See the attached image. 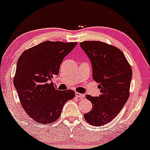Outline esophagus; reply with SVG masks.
Returning a JSON list of instances; mask_svg holds the SVG:
<instances>
[{"label":"esophagus","instance_id":"esophagus-1","mask_svg":"<svg viewBox=\"0 0 150 150\" xmlns=\"http://www.w3.org/2000/svg\"><path fill=\"white\" fill-rule=\"evenodd\" d=\"M76 96L78 98H80V99H83V97H84V95L82 94H80V93L79 92H76Z\"/></svg>","mask_w":150,"mask_h":150}]
</instances>
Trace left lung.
I'll return each mask as SVG.
<instances>
[{
    "label": "left lung",
    "mask_w": 150,
    "mask_h": 150,
    "mask_svg": "<svg viewBox=\"0 0 150 150\" xmlns=\"http://www.w3.org/2000/svg\"><path fill=\"white\" fill-rule=\"evenodd\" d=\"M80 46L92 65L93 79L99 83V96L86 95L93 109L83 115L89 125H107L120 113L129 96L132 71L123 52L101 41H83Z\"/></svg>",
    "instance_id": "1"
}]
</instances>
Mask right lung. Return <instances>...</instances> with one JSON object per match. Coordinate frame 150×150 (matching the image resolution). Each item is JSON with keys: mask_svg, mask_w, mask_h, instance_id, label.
I'll return each instance as SVG.
<instances>
[{"mask_svg": "<svg viewBox=\"0 0 150 150\" xmlns=\"http://www.w3.org/2000/svg\"><path fill=\"white\" fill-rule=\"evenodd\" d=\"M76 44L46 41L25 50L18 60L14 86L23 109L38 123L55 122L64 104L74 98V91L57 90L50 80L58 75L64 57Z\"/></svg>", "mask_w": 150, "mask_h": 150, "instance_id": "1", "label": "right lung"}]
</instances>
